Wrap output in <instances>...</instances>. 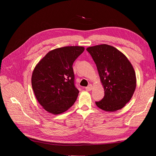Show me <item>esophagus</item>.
Masks as SVG:
<instances>
[{
	"instance_id": "esophagus-1",
	"label": "esophagus",
	"mask_w": 156,
	"mask_h": 156,
	"mask_svg": "<svg viewBox=\"0 0 156 156\" xmlns=\"http://www.w3.org/2000/svg\"><path fill=\"white\" fill-rule=\"evenodd\" d=\"M85 89L87 90V91H90V90H92V84H89V85H88V87H87L85 88Z\"/></svg>"
}]
</instances>
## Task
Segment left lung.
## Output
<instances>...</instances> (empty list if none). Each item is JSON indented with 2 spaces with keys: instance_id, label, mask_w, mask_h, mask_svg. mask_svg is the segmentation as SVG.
<instances>
[{
  "instance_id": "left-lung-1",
  "label": "left lung",
  "mask_w": 156,
  "mask_h": 156,
  "mask_svg": "<svg viewBox=\"0 0 156 156\" xmlns=\"http://www.w3.org/2000/svg\"><path fill=\"white\" fill-rule=\"evenodd\" d=\"M87 51L96 64L105 91L102 100L96 101V105L111 112L123 108L136 88L135 72L129 60L120 51L107 44L90 47Z\"/></svg>"
}]
</instances>
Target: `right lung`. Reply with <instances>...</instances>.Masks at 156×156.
<instances>
[{
	"label": "right lung",
	"instance_id": "obj_1",
	"mask_svg": "<svg viewBox=\"0 0 156 156\" xmlns=\"http://www.w3.org/2000/svg\"><path fill=\"white\" fill-rule=\"evenodd\" d=\"M84 50L68 46L49 51L36 65L32 75L35 96L45 110L54 115L67 111L79 91L75 85L73 64Z\"/></svg>",
	"mask_w": 156,
	"mask_h": 156
}]
</instances>
